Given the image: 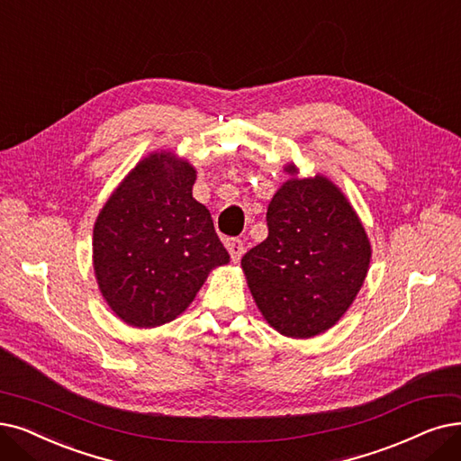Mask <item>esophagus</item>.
I'll return each instance as SVG.
<instances>
[{"label": "esophagus", "instance_id": "obj_1", "mask_svg": "<svg viewBox=\"0 0 461 461\" xmlns=\"http://www.w3.org/2000/svg\"><path fill=\"white\" fill-rule=\"evenodd\" d=\"M227 249L230 253L232 263H238V261L242 259L246 248H244V242L240 240V238H229V240H227Z\"/></svg>", "mask_w": 461, "mask_h": 461}]
</instances>
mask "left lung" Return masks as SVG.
<instances>
[{"mask_svg":"<svg viewBox=\"0 0 461 461\" xmlns=\"http://www.w3.org/2000/svg\"><path fill=\"white\" fill-rule=\"evenodd\" d=\"M291 179L267 210L268 236L242 257L248 287L278 333L310 339L333 327L369 272L371 242L344 193L325 176Z\"/></svg>","mask_w":461,"mask_h":461,"instance_id":"8db88e82","label":"left lung"}]
</instances>
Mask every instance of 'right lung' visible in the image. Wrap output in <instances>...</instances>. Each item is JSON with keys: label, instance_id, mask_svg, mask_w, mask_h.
Here are the masks:
<instances>
[{"label": "right lung", "instance_id": "add662e5", "mask_svg": "<svg viewBox=\"0 0 461 461\" xmlns=\"http://www.w3.org/2000/svg\"><path fill=\"white\" fill-rule=\"evenodd\" d=\"M196 170L170 151L136 164L109 196L92 232V265L113 314L147 329L176 320L208 274L229 263L204 204Z\"/></svg>", "mask_w": 461, "mask_h": 461}]
</instances>
